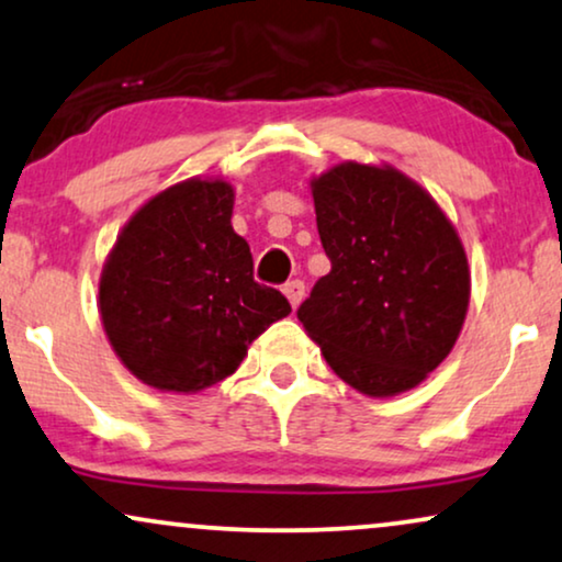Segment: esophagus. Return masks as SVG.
<instances>
[{"instance_id": "obj_1", "label": "esophagus", "mask_w": 562, "mask_h": 562, "mask_svg": "<svg viewBox=\"0 0 562 562\" xmlns=\"http://www.w3.org/2000/svg\"><path fill=\"white\" fill-rule=\"evenodd\" d=\"M283 294H286V299L291 302V307H299V302L304 299V283L302 281H289L286 286H283Z\"/></svg>"}]
</instances>
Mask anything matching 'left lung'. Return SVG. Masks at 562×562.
Returning <instances> with one entry per match:
<instances>
[{
  "instance_id": "obj_1",
  "label": "left lung",
  "mask_w": 562,
  "mask_h": 562,
  "mask_svg": "<svg viewBox=\"0 0 562 562\" xmlns=\"http://www.w3.org/2000/svg\"><path fill=\"white\" fill-rule=\"evenodd\" d=\"M310 186L330 273L302 302L299 323L363 395L418 387L468 315L470 266L454 224L392 165L340 162Z\"/></svg>"
}]
</instances>
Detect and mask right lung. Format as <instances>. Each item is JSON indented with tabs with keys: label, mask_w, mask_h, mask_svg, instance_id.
<instances>
[{
	"label": "right lung",
	"mask_w": 562,
	"mask_h": 562,
	"mask_svg": "<svg viewBox=\"0 0 562 562\" xmlns=\"http://www.w3.org/2000/svg\"><path fill=\"white\" fill-rule=\"evenodd\" d=\"M232 206L222 178L165 188L128 218L100 273L113 351L159 392L188 395L235 374L247 346L291 312L281 291L252 279Z\"/></svg>",
	"instance_id": "obj_1"
}]
</instances>
